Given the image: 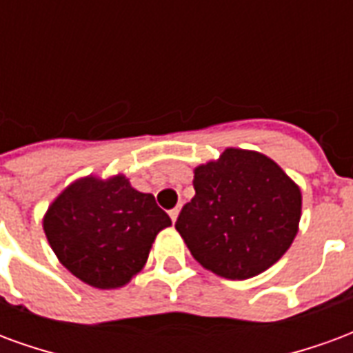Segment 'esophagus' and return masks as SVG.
I'll return each instance as SVG.
<instances>
[{
	"label": "esophagus",
	"instance_id": "esophagus-1",
	"mask_svg": "<svg viewBox=\"0 0 353 353\" xmlns=\"http://www.w3.org/2000/svg\"><path fill=\"white\" fill-rule=\"evenodd\" d=\"M177 215H179V208H174V210H170V219H172V221H176Z\"/></svg>",
	"mask_w": 353,
	"mask_h": 353
}]
</instances>
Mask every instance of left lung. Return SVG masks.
<instances>
[{
	"mask_svg": "<svg viewBox=\"0 0 353 353\" xmlns=\"http://www.w3.org/2000/svg\"><path fill=\"white\" fill-rule=\"evenodd\" d=\"M194 196L176 229L200 265L227 280H248L280 259L299 230V185L265 154L225 149L194 168Z\"/></svg>",
	"mask_w": 353,
	"mask_h": 353,
	"instance_id": "8db88e82",
	"label": "left lung"
}]
</instances>
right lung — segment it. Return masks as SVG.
Listing matches in <instances>:
<instances>
[{"instance_id": "add662e5", "label": "right lung", "mask_w": 353, "mask_h": 353, "mask_svg": "<svg viewBox=\"0 0 353 353\" xmlns=\"http://www.w3.org/2000/svg\"><path fill=\"white\" fill-rule=\"evenodd\" d=\"M170 225L153 194L136 191L121 174L73 181L43 217L58 261L98 289L126 285L147 263L157 234Z\"/></svg>"}]
</instances>
